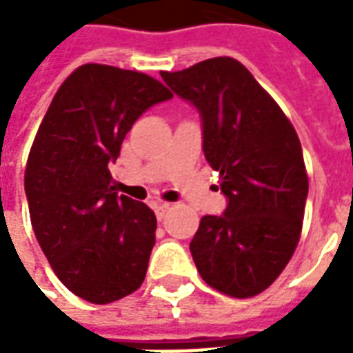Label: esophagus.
I'll return each instance as SVG.
<instances>
[{"label": "esophagus", "mask_w": 353, "mask_h": 353, "mask_svg": "<svg viewBox=\"0 0 353 353\" xmlns=\"http://www.w3.org/2000/svg\"><path fill=\"white\" fill-rule=\"evenodd\" d=\"M153 208H154V214H157V219L161 221V219H164V215L170 212L172 204H168V202H154Z\"/></svg>", "instance_id": "1"}]
</instances>
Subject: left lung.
Masks as SVG:
<instances>
[{"mask_svg": "<svg viewBox=\"0 0 353 353\" xmlns=\"http://www.w3.org/2000/svg\"><path fill=\"white\" fill-rule=\"evenodd\" d=\"M161 77L199 111L204 157L221 174L227 199L221 215L200 219L189 245L192 261L202 280L225 295H259L301 238L308 177L299 136L234 58H210Z\"/></svg>", "mask_w": 353, "mask_h": 353, "instance_id": "8db88e82", "label": "left lung"}]
</instances>
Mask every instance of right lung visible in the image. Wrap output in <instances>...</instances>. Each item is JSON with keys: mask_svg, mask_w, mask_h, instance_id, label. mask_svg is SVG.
<instances>
[{"mask_svg": "<svg viewBox=\"0 0 353 353\" xmlns=\"http://www.w3.org/2000/svg\"><path fill=\"white\" fill-rule=\"evenodd\" d=\"M170 98L145 73L85 64L37 130L24 176L32 227L58 280L88 303L119 301L145 280L157 217L117 194L109 164L132 124Z\"/></svg>", "mask_w": 353, "mask_h": 353, "instance_id": "1", "label": "right lung"}]
</instances>
